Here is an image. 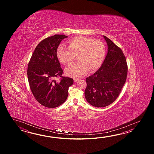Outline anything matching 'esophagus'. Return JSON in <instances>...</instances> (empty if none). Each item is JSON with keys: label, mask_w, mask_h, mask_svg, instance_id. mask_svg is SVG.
<instances>
[{"label": "esophagus", "mask_w": 154, "mask_h": 154, "mask_svg": "<svg viewBox=\"0 0 154 154\" xmlns=\"http://www.w3.org/2000/svg\"><path fill=\"white\" fill-rule=\"evenodd\" d=\"M79 80V79H74V82H78V81Z\"/></svg>", "instance_id": "1"}]
</instances>
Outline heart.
I'll return each mask as SVG.
<instances>
[{
    "label": "heart",
    "mask_w": 154,
    "mask_h": 154,
    "mask_svg": "<svg viewBox=\"0 0 154 154\" xmlns=\"http://www.w3.org/2000/svg\"><path fill=\"white\" fill-rule=\"evenodd\" d=\"M106 54V46L102 41L82 36L69 41L68 48L61 45L57 51V57L63 64L72 63L78 56L79 62L67 66L65 69L67 75L76 78L86 75L89 69L91 72L98 69Z\"/></svg>",
    "instance_id": "1"
}]
</instances>
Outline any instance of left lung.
<instances>
[{"label":"left lung","instance_id":"obj_1","mask_svg":"<svg viewBox=\"0 0 154 154\" xmlns=\"http://www.w3.org/2000/svg\"><path fill=\"white\" fill-rule=\"evenodd\" d=\"M103 37L108 46L107 55L98 70L86 79L85 98L96 107H104L115 101L125 85L128 72L121 49L106 36Z\"/></svg>","mask_w":154,"mask_h":154}]
</instances>
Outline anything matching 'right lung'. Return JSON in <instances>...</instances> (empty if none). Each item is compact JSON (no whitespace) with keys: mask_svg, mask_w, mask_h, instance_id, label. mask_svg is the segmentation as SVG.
I'll list each match as a JSON object with an SVG mask.
<instances>
[{"mask_svg":"<svg viewBox=\"0 0 154 154\" xmlns=\"http://www.w3.org/2000/svg\"><path fill=\"white\" fill-rule=\"evenodd\" d=\"M68 36L55 35L42 40L37 46L29 60L27 77L29 87L36 100L48 108L58 107L66 101L73 79L62 77L63 71L57 56V50L62 39Z\"/></svg>","mask_w":154,"mask_h":154,"instance_id":"obj_1","label":"right lung"}]
</instances>
